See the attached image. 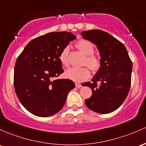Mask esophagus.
Masks as SVG:
<instances>
[{"mask_svg": "<svg viewBox=\"0 0 146 146\" xmlns=\"http://www.w3.org/2000/svg\"><path fill=\"white\" fill-rule=\"evenodd\" d=\"M75 86H76V88H80L82 87L81 84H79V83H76V84H75Z\"/></svg>", "mask_w": 146, "mask_h": 146, "instance_id": "1", "label": "esophagus"}]
</instances>
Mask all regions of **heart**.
Here are the masks:
<instances>
[{
  "label": "heart",
  "instance_id": "1",
  "mask_svg": "<svg viewBox=\"0 0 146 146\" xmlns=\"http://www.w3.org/2000/svg\"><path fill=\"white\" fill-rule=\"evenodd\" d=\"M76 46L79 51L86 55V59L84 63L91 69L92 71L96 72L101 67V60L97 56L94 55V49L92 43L87 40H80L76 42ZM69 47H65L60 52L59 54V59L60 63L64 66L68 67L69 65ZM90 76V72L87 67L78 68H70L65 72V76L72 81L80 83L88 79Z\"/></svg>",
  "mask_w": 146,
  "mask_h": 146
}]
</instances>
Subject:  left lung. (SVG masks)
<instances>
[{"mask_svg":"<svg viewBox=\"0 0 146 146\" xmlns=\"http://www.w3.org/2000/svg\"><path fill=\"white\" fill-rule=\"evenodd\" d=\"M81 35L97 47L101 67L92 80L83 86L92 90L85 101L87 107L95 112L108 114L119 108L128 94L131 85L132 63L121 42L102 30L84 31Z\"/></svg>","mask_w":146,"mask_h":146,"instance_id":"8db88e82","label":"left lung"}]
</instances>
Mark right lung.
Wrapping results in <instances>:
<instances>
[{"label":"right lung","mask_w":146,"mask_h":146,"mask_svg":"<svg viewBox=\"0 0 146 146\" xmlns=\"http://www.w3.org/2000/svg\"><path fill=\"white\" fill-rule=\"evenodd\" d=\"M71 32H50L31 40L16 60L14 74L15 92L25 108L40 117L63 108L75 84L70 79H56L63 72L61 50L76 39Z\"/></svg>","instance_id":"add662e5"}]
</instances>
